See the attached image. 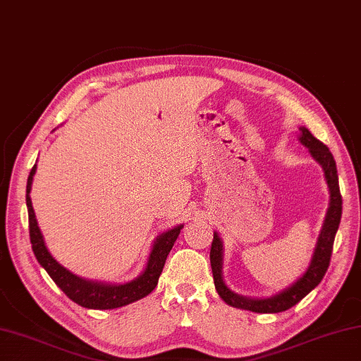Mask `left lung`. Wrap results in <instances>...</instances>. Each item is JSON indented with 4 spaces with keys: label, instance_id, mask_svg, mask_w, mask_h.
<instances>
[{
    "label": "left lung",
    "instance_id": "left-lung-1",
    "mask_svg": "<svg viewBox=\"0 0 361 361\" xmlns=\"http://www.w3.org/2000/svg\"><path fill=\"white\" fill-rule=\"evenodd\" d=\"M301 136L300 141L311 150V155L317 160L322 168L325 171L326 184L330 188V207H328L324 228L320 231L317 247H315L311 267L307 268L305 276L300 277L292 287H288L283 292L277 293L273 298L267 300H250L244 298L233 293L231 290L225 286L222 279V241L217 233H214L212 245H211V268L214 276V283H216V290L226 305L233 307L245 309V311L258 312V314H274L287 311L296 302H300L305 296L311 292L324 279L328 267H330L331 252H333V243L334 236H336L338 226L341 222V214H343V197L339 192V180H338V169L336 161L331 155L330 149L326 147L324 142H320L317 137L312 136V133L307 128H300Z\"/></svg>",
    "mask_w": 361,
    "mask_h": 361
}]
</instances>
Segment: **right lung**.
I'll return each instance as SVG.
<instances>
[{"label": "right lung", "mask_w": 361, "mask_h": 361, "mask_svg": "<svg viewBox=\"0 0 361 361\" xmlns=\"http://www.w3.org/2000/svg\"><path fill=\"white\" fill-rule=\"evenodd\" d=\"M35 173L36 164L31 168L27 182V207L31 247H33L36 260L47 271V274L52 277V281L56 286L63 290V293H65L69 300L78 302L79 306H84L88 309L122 307L130 305V302H135L144 298V296H147L152 290L157 287L158 277L161 274L168 254L171 249H173L177 236H179L182 225L176 226V228L163 233L161 236L157 238L154 249L150 252L147 268L144 269V273L139 276L137 279L128 283H123V286H106V283L80 279V277L75 274L69 273L66 268H63L61 264L50 255L46 244H44V239L39 226H37L36 216L30 198L31 182H33Z\"/></svg>", "instance_id": "add662e5"}]
</instances>
